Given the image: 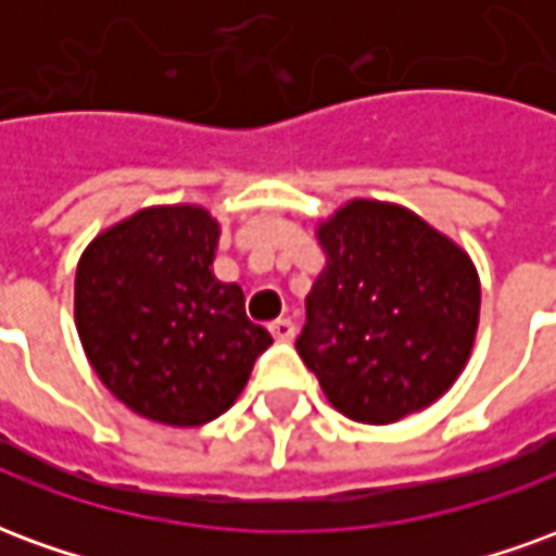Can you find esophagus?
<instances>
[{"label": "esophagus", "mask_w": 556, "mask_h": 556, "mask_svg": "<svg viewBox=\"0 0 556 556\" xmlns=\"http://www.w3.org/2000/svg\"><path fill=\"white\" fill-rule=\"evenodd\" d=\"M294 321L291 318H277L274 325H270V333H274V339H279V342H289V339H294Z\"/></svg>", "instance_id": "34e87169"}]
</instances>
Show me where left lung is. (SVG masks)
I'll list each match as a JSON object with an SVG mask.
<instances>
[{"label": "left lung", "mask_w": 556, "mask_h": 556, "mask_svg": "<svg viewBox=\"0 0 556 556\" xmlns=\"http://www.w3.org/2000/svg\"><path fill=\"white\" fill-rule=\"evenodd\" d=\"M315 235L327 258L306 294L298 354L327 402L369 426L429 408L477 339L470 255L414 211L378 199H351Z\"/></svg>", "instance_id": "1"}]
</instances>
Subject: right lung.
<instances>
[{
    "mask_svg": "<svg viewBox=\"0 0 556 556\" xmlns=\"http://www.w3.org/2000/svg\"><path fill=\"white\" fill-rule=\"evenodd\" d=\"M219 223L199 205L142 207L79 255L74 318L83 351L122 405L193 429L235 405L274 342L214 277Z\"/></svg>",
    "mask_w": 556,
    "mask_h": 556,
    "instance_id": "right-lung-1",
    "label": "right lung"
}]
</instances>
